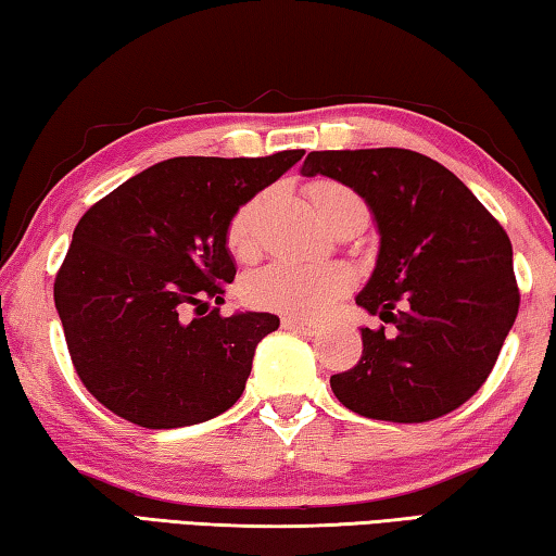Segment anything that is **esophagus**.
<instances>
[{
    "mask_svg": "<svg viewBox=\"0 0 556 556\" xmlns=\"http://www.w3.org/2000/svg\"><path fill=\"white\" fill-rule=\"evenodd\" d=\"M281 326H285L287 331H299V333H314L316 331L314 321H306V318H296V316H289V314L281 318Z\"/></svg>",
    "mask_w": 556,
    "mask_h": 556,
    "instance_id": "esophagus-1",
    "label": "esophagus"
}]
</instances>
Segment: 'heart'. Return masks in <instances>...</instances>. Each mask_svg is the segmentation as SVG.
Instances as JSON below:
<instances>
[{"mask_svg": "<svg viewBox=\"0 0 556 556\" xmlns=\"http://www.w3.org/2000/svg\"><path fill=\"white\" fill-rule=\"evenodd\" d=\"M314 208L321 215V220L333 228L338 223H357L363 225L368 218V208L361 195L353 188L331 178H318L308 186ZM262 208V199L248 201L240 205L228 225V244L235 255H250L255 248V225ZM351 287V275L343 267H308L291 265V262H271L242 281V296L252 306L275 308L289 316L318 318L331 312L336 299L345 294Z\"/></svg>", "mask_w": 556, "mask_h": 556, "instance_id": "b5f03b06", "label": "heart"}]
</instances>
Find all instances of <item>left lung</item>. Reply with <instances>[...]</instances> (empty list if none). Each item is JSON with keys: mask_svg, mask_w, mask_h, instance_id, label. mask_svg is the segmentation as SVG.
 Here are the masks:
<instances>
[{"mask_svg": "<svg viewBox=\"0 0 556 556\" xmlns=\"http://www.w3.org/2000/svg\"><path fill=\"white\" fill-rule=\"evenodd\" d=\"M301 176L353 188L378 230L355 304L392 328L361 326V361L331 375L338 402L402 425L460 407L491 375L520 306L501 223L446 166L409 149L312 152Z\"/></svg>", "mask_w": 556, "mask_h": 556, "instance_id": "obj_1", "label": "left lung"}]
</instances>
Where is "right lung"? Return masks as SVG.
Segmentation results:
<instances>
[{
    "mask_svg": "<svg viewBox=\"0 0 556 556\" xmlns=\"http://www.w3.org/2000/svg\"><path fill=\"white\" fill-rule=\"evenodd\" d=\"M304 149L260 159L176 156L144 168L83 215L53 299L92 397L147 429L201 425L230 409L267 312L220 316L235 279V211L287 174ZM195 317H188L190 308Z\"/></svg>",
    "mask_w": 556,
    "mask_h": 556,
    "instance_id": "right-lung-1",
    "label": "right lung"
}]
</instances>
